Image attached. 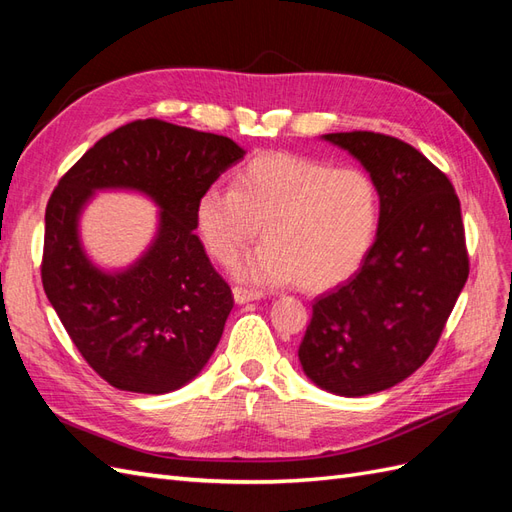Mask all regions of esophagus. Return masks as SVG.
Returning a JSON list of instances; mask_svg holds the SVG:
<instances>
[{
	"instance_id": "esophagus-1",
	"label": "esophagus",
	"mask_w": 512,
	"mask_h": 512,
	"mask_svg": "<svg viewBox=\"0 0 512 512\" xmlns=\"http://www.w3.org/2000/svg\"><path fill=\"white\" fill-rule=\"evenodd\" d=\"M233 298H235V303H251V300H259V298H264V292H259V290H251V287H242V285H235L233 287Z\"/></svg>"
}]
</instances>
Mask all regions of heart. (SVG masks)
I'll use <instances>...</instances> for the list:
<instances>
[{
    "instance_id": "obj_1",
    "label": "heart",
    "mask_w": 512,
    "mask_h": 512,
    "mask_svg": "<svg viewBox=\"0 0 512 512\" xmlns=\"http://www.w3.org/2000/svg\"><path fill=\"white\" fill-rule=\"evenodd\" d=\"M381 220V190L363 168L290 153H266L235 173L233 186L214 183L196 205L207 253L231 264L264 225L253 255L238 264L244 279L298 281L326 290L348 279L368 255Z\"/></svg>"
}]
</instances>
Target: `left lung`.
<instances>
[{
    "instance_id": "left-lung-1",
    "label": "left lung",
    "mask_w": 512,
    "mask_h": 512,
    "mask_svg": "<svg viewBox=\"0 0 512 512\" xmlns=\"http://www.w3.org/2000/svg\"><path fill=\"white\" fill-rule=\"evenodd\" d=\"M324 140L374 177L381 220L361 268L311 305L298 359L318 387L359 398L422 368L469 277V255L461 201L426 155L374 131Z\"/></svg>"
}]
</instances>
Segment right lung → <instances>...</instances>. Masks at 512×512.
<instances>
[{"label":"right lung","mask_w":512,"mask_h":512,"mask_svg":"<svg viewBox=\"0 0 512 512\" xmlns=\"http://www.w3.org/2000/svg\"><path fill=\"white\" fill-rule=\"evenodd\" d=\"M244 157L231 138L144 119L88 149L51 192L41 279L51 307L103 381L134 393L175 391L216 350L233 309L196 229L201 194ZM129 187L161 205L150 251L125 273L89 264L76 218L95 189Z\"/></svg>","instance_id":"1"}]
</instances>
